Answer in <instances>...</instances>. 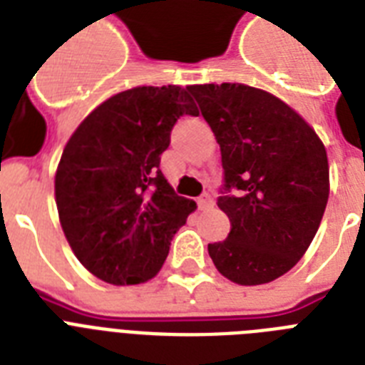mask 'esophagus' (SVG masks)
Instances as JSON below:
<instances>
[{"mask_svg": "<svg viewBox=\"0 0 365 365\" xmlns=\"http://www.w3.org/2000/svg\"><path fill=\"white\" fill-rule=\"evenodd\" d=\"M197 205H200L201 209H211V207L215 205V197H212L209 192H205V194H201V196L197 197Z\"/></svg>", "mask_w": 365, "mask_h": 365, "instance_id": "34e87169", "label": "esophagus"}]
</instances>
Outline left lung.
<instances>
[{"label":"left lung","instance_id":"8db88e82","mask_svg":"<svg viewBox=\"0 0 365 365\" xmlns=\"http://www.w3.org/2000/svg\"><path fill=\"white\" fill-rule=\"evenodd\" d=\"M220 145L218 207L228 237L209 243L226 279L252 287L275 281L305 255L330 194L326 148L302 116L245 84L188 86Z\"/></svg>","mask_w":365,"mask_h":365}]
</instances>
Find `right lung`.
<instances>
[{
	"mask_svg": "<svg viewBox=\"0 0 365 365\" xmlns=\"http://www.w3.org/2000/svg\"><path fill=\"white\" fill-rule=\"evenodd\" d=\"M185 115H200L185 88L137 86L103 101L67 141L54 182L58 215L78 262L101 281L153 279L196 209L160 169Z\"/></svg>",
	"mask_w": 365,
	"mask_h": 365,
	"instance_id": "add662e5",
	"label": "right lung"
}]
</instances>
